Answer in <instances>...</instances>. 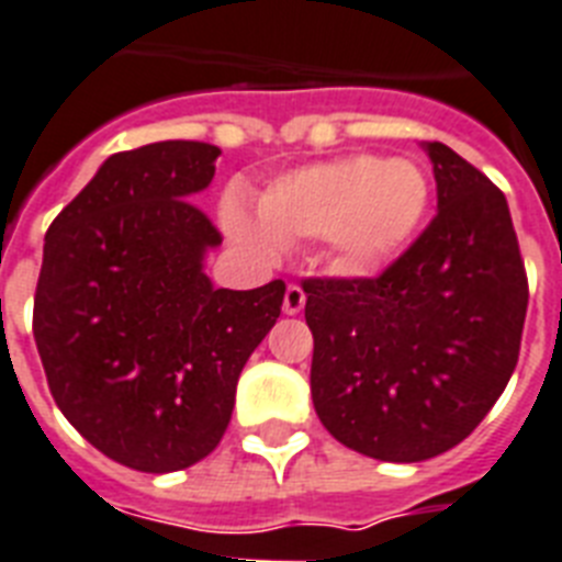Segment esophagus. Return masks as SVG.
<instances>
[{
    "label": "esophagus",
    "mask_w": 562,
    "mask_h": 562,
    "mask_svg": "<svg viewBox=\"0 0 562 562\" xmlns=\"http://www.w3.org/2000/svg\"><path fill=\"white\" fill-rule=\"evenodd\" d=\"M304 304H307V295H304V290H301L299 284H290L284 292V313L286 315H299L301 310H304Z\"/></svg>",
    "instance_id": "34e87169"
}]
</instances>
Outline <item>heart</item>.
<instances>
[{"instance_id": "1", "label": "heart", "mask_w": 562, "mask_h": 562, "mask_svg": "<svg viewBox=\"0 0 562 562\" xmlns=\"http://www.w3.org/2000/svg\"><path fill=\"white\" fill-rule=\"evenodd\" d=\"M428 203V178L414 160L347 155L272 180L258 194V217L229 201L221 221L229 238L252 252L324 238L338 272L373 276L416 238Z\"/></svg>"}]
</instances>
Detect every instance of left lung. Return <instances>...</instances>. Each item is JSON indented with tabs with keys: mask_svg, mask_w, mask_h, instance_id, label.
<instances>
[{
	"mask_svg": "<svg viewBox=\"0 0 562 562\" xmlns=\"http://www.w3.org/2000/svg\"><path fill=\"white\" fill-rule=\"evenodd\" d=\"M439 212L379 278L304 281L315 414L382 462L451 451L485 419L520 356L526 267L508 201L445 143H422Z\"/></svg>",
	"mask_w": 562,
	"mask_h": 562,
	"instance_id": "8db88e82",
	"label": "left lung"
}]
</instances>
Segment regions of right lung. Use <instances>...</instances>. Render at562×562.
<instances>
[{
    "instance_id": "1",
    "label": "right lung",
    "mask_w": 562,
    "mask_h": 562,
    "mask_svg": "<svg viewBox=\"0 0 562 562\" xmlns=\"http://www.w3.org/2000/svg\"><path fill=\"white\" fill-rule=\"evenodd\" d=\"M221 148L164 140L111 155L45 235L34 338L50 396L97 451L169 474L215 451L238 375L284 281L217 290L221 232L192 198Z\"/></svg>"
}]
</instances>
